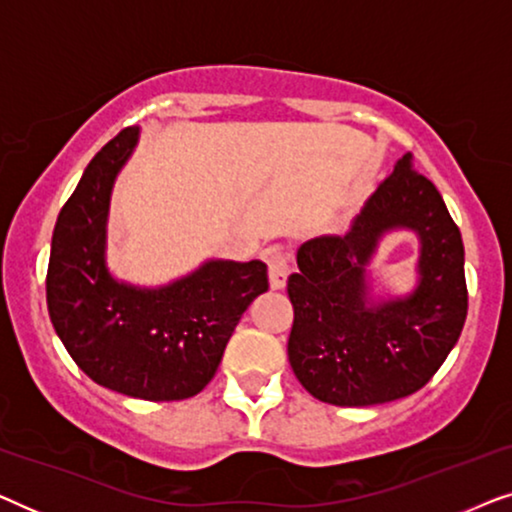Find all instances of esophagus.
<instances>
[{
	"mask_svg": "<svg viewBox=\"0 0 512 512\" xmlns=\"http://www.w3.org/2000/svg\"><path fill=\"white\" fill-rule=\"evenodd\" d=\"M268 270H270V286L272 289H284L286 277H289V256L284 249L272 247L268 249Z\"/></svg>",
	"mask_w": 512,
	"mask_h": 512,
	"instance_id": "esophagus-1",
	"label": "esophagus"
}]
</instances>
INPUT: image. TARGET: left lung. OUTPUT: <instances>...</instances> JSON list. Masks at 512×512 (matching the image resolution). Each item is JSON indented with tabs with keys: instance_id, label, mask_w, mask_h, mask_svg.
Returning <instances> with one entry per match:
<instances>
[{
	"instance_id": "8db88e82",
	"label": "left lung",
	"mask_w": 512,
	"mask_h": 512,
	"mask_svg": "<svg viewBox=\"0 0 512 512\" xmlns=\"http://www.w3.org/2000/svg\"><path fill=\"white\" fill-rule=\"evenodd\" d=\"M415 229L423 242L420 282L410 297L367 300L365 265L379 237ZM293 326L289 363L319 401L340 408L415 394L457 345L468 312L464 242L443 195L398 160L345 235H321L298 249L286 282Z\"/></svg>"
}]
</instances>
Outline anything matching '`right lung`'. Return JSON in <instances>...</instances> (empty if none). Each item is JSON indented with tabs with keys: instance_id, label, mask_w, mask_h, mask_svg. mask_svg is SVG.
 <instances>
[{
	"instance_id": "1",
	"label": "right lung",
	"mask_w": 512,
	"mask_h": 512,
	"mask_svg": "<svg viewBox=\"0 0 512 512\" xmlns=\"http://www.w3.org/2000/svg\"><path fill=\"white\" fill-rule=\"evenodd\" d=\"M139 128L102 146L60 209L46 275L53 328L90 380L144 401L200 394L251 300L268 291L261 261H209L160 289L116 282L104 263L114 179Z\"/></svg>"
}]
</instances>
